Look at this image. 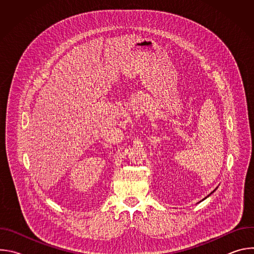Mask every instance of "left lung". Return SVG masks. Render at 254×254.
Returning <instances> with one entry per match:
<instances>
[{
    "instance_id": "8db88e82",
    "label": "left lung",
    "mask_w": 254,
    "mask_h": 254,
    "mask_svg": "<svg viewBox=\"0 0 254 254\" xmlns=\"http://www.w3.org/2000/svg\"><path fill=\"white\" fill-rule=\"evenodd\" d=\"M214 191H215V190H214ZM214 191H213V192H214ZM213 192H212V193H213ZM212 193H211V194H212ZM211 194H210V195H211ZM207 197H209V195H208V196H207ZM207 197H206V198H207ZM206 198H204V199H203V200H205V199H206ZM203 200H202V201H203ZM200 202H201V201H200Z\"/></svg>"
}]
</instances>
